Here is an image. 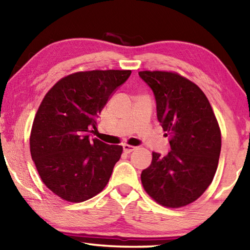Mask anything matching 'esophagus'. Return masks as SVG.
<instances>
[{"mask_svg":"<svg viewBox=\"0 0 250 250\" xmlns=\"http://www.w3.org/2000/svg\"><path fill=\"white\" fill-rule=\"evenodd\" d=\"M137 147L133 146H130V145H124V151L125 152V153H130V152L134 151Z\"/></svg>","mask_w":250,"mask_h":250,"instance_id":"1","label":"esophagus"}]
</instances>
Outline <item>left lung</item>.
<instances>
[{"instance_id": "1", "label": "left lung", "mask_w": 250, "mask_h": 250, "mask_svg": "<svg viewBox=\"0 0 250 250\" xmlns=\"http://www.w3.org/2000/svg\"><path fill=\"white\" fill-rule=\"evenodd\" d=\"M156 113L171 151L152 152V162L141 173L145 191L160 205L179 208L196 201L217 170L222 134L208 99L197 84L174 71L143 70Z\"/></svg>"}]
</instances>
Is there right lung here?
Instances as JSON below:
<instances>
[{
    "label": "right lung",
    "instance_id": "add662e5",
    "mask_svg": "<svg viewBox=\"0 0 250 250\" xmlns=\"http://www.w3.org/2000/svg\"><path fill=\"white\" fill-rule=\"evenodd\" d=\"M131 70L78 71L50 88L34 118L29 149L43 183L70 203L84 202L108 184L121 146H109L88 132L109 97Z\"/></svg>",
    "mask_w": 250,
    "mask_h": 250
}]
</instances>
